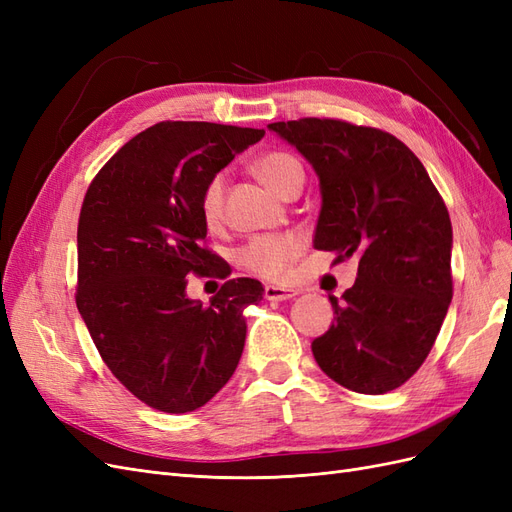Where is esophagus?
I'll return each instance as SVG.
<instances>
[{"instance_id": "obj_1", "label": "esophagus", "mask_w": 512, "mask_h": 512, "mask_svg": "<svg viewBox=\"0 0 512 512\" xmlns=\"http://www.w3.org/2000/svg\"><path fill=\"white\" fill-rule=\"evenodd\" d=\"M297 288H284V286H265V299L267 301H286L297 297Z\"/></svg>"}]
</instances>
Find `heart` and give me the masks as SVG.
I'll return each instance as SVG.
<instances>
[{
	"mask_svg": "<svg viewBox=\"0 0 512 512\" xmlns=\"http://www.w3.org/2000/svg\"><path fill=\"white\" fill-rule=\"evenodd\" d=\"M256 177L271 188L275 194L282 198L288 196L292 190L303 188V166L301 162L290 156L286 151H269L254 162ZM224 188H226V175L218 173L213 175L200 198V211L207 224L220 222L222 207H224ZM303 250V241L297 235H273V237H258L247 243L239 258L245 269H250L256 275L269 277H282L292 260L297 258Z\"/></svg>",
	"mask_w": 512,
	"mask_h": 512,
	"instance_id": "b5f03b06",
	"label": "heart"
}]
</instances>
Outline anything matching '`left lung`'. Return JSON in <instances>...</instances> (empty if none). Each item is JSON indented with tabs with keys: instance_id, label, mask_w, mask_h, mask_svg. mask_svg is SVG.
Masks as SVG:
<instances>
[{
	"instance_id": "obj_1",
	"label": "left lung",
	"mask_w": 512,
	"mask_h": 512,
	"mask_svg": "<svg viewBox=\"0 0 512 512\" xmlns=\"http://www.w3.org/2000/svg\"><path fill=\"white\" fill-rule=\"evenodd\" d=\"M267 128L316 170V250L359 254L354 286L329 297L335 320L312 342L314 359L350 391L389 393L423 365L453 299L444 200L389 132L316 117Z\"/></svg>"
}]
</instances>
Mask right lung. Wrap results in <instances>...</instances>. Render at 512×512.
<instances>
[{"mask_svg": "<svg viewBox=\"0 0 512 512\" xmlns=\"http://www.w3.org/2000/svg\"><path fill=\"white\" fill-rule=\"evenodd\" d=\"M265 130L162 121L108 160L85 194L76 245V307L113 376L143 404L192 412L235 374L245 307L265 288L228 280L205 307L185 294L188 273L230 271L203 247L207 181Z\"/></svg>", "mask_w": 512, "mask_h": 512, "instance_id": "right-lung-1", "label": "right lung"}]
</instances>
